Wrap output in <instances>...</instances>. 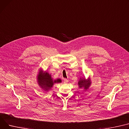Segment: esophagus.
<instances>
[{
    "instance_id": "esophagus-1",
    "label": "esophagus",
    "mask_w": 129,
    "mask_h": 129,
    "mask_svg": "<svg viewBox=\"0 0 129 129\" xmlns=\"http://www.w3.org/2000/svg\"><path fill=\"white\" fill-rule=\"evenodd\" d=\"M68 80L67 79H64V83H67L68 82Z\"/></svg>"
}]
</instances>
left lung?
<instances>
[{
    "label": "left lung",
    "mask_w": 129,
    "mask_h": 129,
    "mask_svg": "<svg viewBox=\"0 0 129 129\" xmlns=\"http://www.w3.org/2000/svg\"><path fill=\"white\" fill-rule=\"evenodd\" d=\"M91 80H90V79L86 80L84 78H83V79L80 78L78 81V86H79V88H83L85 90H86L89 88L90 85H91Z\"/></svg>",
    "instance_id": "obj_1"
}]
</instances>
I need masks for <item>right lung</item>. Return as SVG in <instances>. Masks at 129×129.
Wrapping results in <instances>:
<instances>
[{
    "label": "right lung",
    "mask_w": 129,
    "mask_h": 129,
    "mask_svg": "<svg viewBox=\"0 0 129 129\" xmlns=\"http://www.w3.org/2000/svg\"><path fill=\"white\" fill-rule=\"evenodd\" d=\"M37 80L39 86L46 91L50 90L53 87L54 83H60L62 80L60 79L54 80L51 77V75L45 72L44 73L42 71H40L37 76Z\"/></svg>",
    "instance_id": "right-lung-1"
}]
</instances>
